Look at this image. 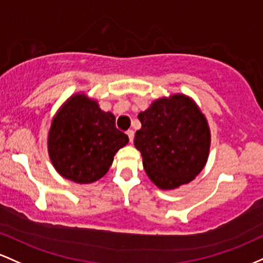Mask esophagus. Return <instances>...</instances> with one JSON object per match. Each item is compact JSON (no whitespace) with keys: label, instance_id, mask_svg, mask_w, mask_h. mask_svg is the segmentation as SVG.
Instances as JSON below:
<instances>
[{"label":"esophagus","instance_id":"obj_1","mask_svg":"<svg viewBox=\"0 0 263 263\" xmlns=\"http://www.w3.org/2000/svg\"><path fill=\"white\" fill-rule=\"evenodd\" d=\"M126 134H128L129 140H130V143H133V140H134V130H132V129H129V130L126 132Z\"/></svg>","mask_w":263,"mask_h":263}]
</instances>
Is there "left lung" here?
I'll use <instances>...</instances> for the list:
<instances>
[{
    "label": "left lung",
    "mask_w": 263,
    "mask_h": 263,
    "mask_svg": "<svg viewBox=\"0 0 263 263\" xmlns=\"http://www.w3.org/2000/svg\"><path fill=\"white\" fill-rule=\"evenodd\" d=\"M141 129L134 145L150 180L163 190L187 184L205 166L210 130L205 117L187 97L159 99L138 116Z\"/></svg>",
    "instance_id": "1"
}]
</instances>
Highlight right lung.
Returning a JSON list of instances; mask_svg holds the SVG:
<instances>
[{"label": "right lung", "mask_w": 263, "mask_h": 263, "mask_svg": "<svg viewBox=\"0 0 263 263\" xmlns=\"http://www.w3.org/2000/svg\"><path fill=\"white\" fill-rule=\"evenodd\" d=\"M128 141V135L117 129L113 114L78 94L53 119L48 153L63 178L90 184L107 174L116 153Z\"/></svg>", "instance_id": "right-lung-1"}]
</instances>
